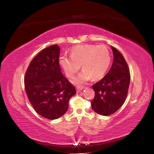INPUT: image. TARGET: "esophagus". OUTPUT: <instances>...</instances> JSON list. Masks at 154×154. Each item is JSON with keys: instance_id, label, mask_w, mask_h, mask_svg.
Listing matches in <instances>:
<instances>
[{"instance_id": "34e87169", "label": "esophagus", "mask_w": 154, "mask_h": 154, "mask_svg": "<svg viewBox=\"0 0 154 154\" xmlns=\"http://www.w3.org/2000/svg\"><path fill=\"white\" fill-rule=\"evenodd\" d=\"M83 87H82V86H80V87H76V91L78 92H80L81 91H82L83 89Z\"/></svg>"}]
</instances>
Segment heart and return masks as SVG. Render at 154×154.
<instances>
[{"label":"heart","instance_id":"b5f03b06","mask_svg":"<svg viewBox=\"0 0 154 154\" xmlns=\"http://www.w3.org/2000/svg\"><path fill=\"white\" fill-rule=\"evenodd\" d=\"M110 62V51L105 46L83 44L72 48L70 57H60L58 63L66 75L70 78L80 70L82 66L83 70L72 80L74 84L80 85L91 78L97 80L103 77Z\"/></svg>","mask_w":154,"mask_h":154}]
</instances>
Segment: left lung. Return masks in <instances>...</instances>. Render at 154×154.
<instances>
[{"mask_svg":"<svg viewBox=\"0 0 154 154\" xmlns=\"http://www.w3.org/2000/svg\"><path fill=\"white\" fill-rule=\"evenodd\" d=\"M114 55L111 68L101 80L92 86L95 92L91 101L92 109L97 114L109 116L116 112L127 98L130 81L128 65L123 56L111 46Z\"/></svg>","mask_w":154,"mask_h":154,"instance_id":"left-lung-1","label":"left lung"}]
</instances>
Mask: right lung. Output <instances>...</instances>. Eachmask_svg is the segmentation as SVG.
Returning <instances> with one entry per match:
<instances>
[{
    "mask_svg": "<svg viewBox=\"0 0 154 154\" xmlns=\"http://www.w3.org/2000/svg\"><path fill=\"white\" fill-rule=\"evenodd\" d=\"M60 47L51 45L32 60L24 78L26 94L35 111L42 117L56 119L68 110L69 101L76 94L74 87L61 71Z\"/></svg>",
    "mask_w": 154,
    "mask_h": 154,
    "instance_id": "add662e5",
    "label": "right lung"
}]
</instances>
